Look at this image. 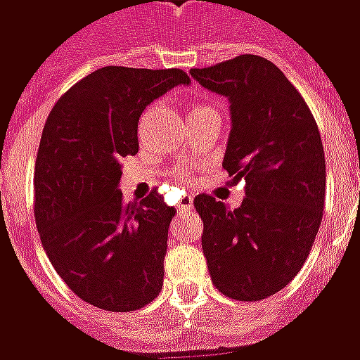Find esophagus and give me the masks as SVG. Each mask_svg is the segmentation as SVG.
Instances as JSON below:
<instances>
[{
    "label": "esophagus",
    "instance_id": "esophagus-1",
    "mask_svg": "<svg viewBox=\"0 0 360 360\" xmlns=\"http://www.w3.org/2000/svg\"><path fill=\"white\" fill-rule=\"evenodd\" d=\"M193 196H183L179 200V204H177V210L181 212V214H185V212H191L193 210Z\"/></svg>",
    "mask_w": 360,
    "mask_h": 360
}]
</instances>
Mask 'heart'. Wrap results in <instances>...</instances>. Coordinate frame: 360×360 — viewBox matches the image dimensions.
Masks as SVG:
<instances>
[{
	"label": "heart",
	"mask_w": 360,
	"mask_h": 360,
	"mask_svg": "<svg viewBox=\"0 0 360 360\" xmlns=\"http://www.w3.org/2000/svg\"><path fill=\"white\" fill-rule=\"evenodd\" d=\"M204 110H210V105H206V103H198L195 102L191 105V115H196V113H200ZM181 179H188V172H179Z\"/></svg>",
	"instance_id": "heart-1"
}]
</instances>
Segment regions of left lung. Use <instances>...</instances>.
Listing matches in <instances>:
<instances>
[{"label":"left lung","instance_id":"obj_1","mask_svg":"<svg viewBox=\"0 0 360 360\" xmlns=\"http://www.w3.org/2000/svg\"><path fill=\"white\" fill-rule=\"evenodd\" d=\"M204 89L229 98L224 169L245 181L239 208L196 195L212 283L237 301H262L301 271L324 216L326 160L314 115L278 67L237 56L191 69Z\"/></svg>","mask_w":360,"mask_h":360}]
</instances>
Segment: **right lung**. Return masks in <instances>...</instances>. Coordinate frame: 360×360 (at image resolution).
Returning <instances> with one entry per match:
<instances>
[{
    "label": "right lung",
    "instance_id": "right-lung-1",
    "mask_svg": "<svg viewBox=\"0 0 360 360\" xmlns=\"http://www.w3.org/2000/svg\"><path fill=\"white\" fill-rule=\"evenodd\" d=\"M191 79L181 69L103 67L59 98L44 125L34 167V219L59 278L110 312L142 309L164 285L175 208L152 188L123 202L121 160L139 152V117Z\"/></svg>",
    "mask_w": 360,
    "mask_h": 360
}]
</instances>
